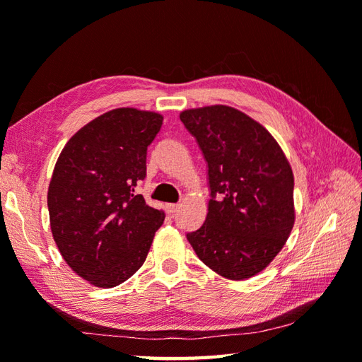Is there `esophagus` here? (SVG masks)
Returning <instances> with one entry per match:
<instances>
[{
  "label": "esophagus",
  "mask_w": 362,
  "mask_h": 362,
  "mask_svg": "<svg viewBox=\"0 0 362 362\" xmlns=\"http://www.w3.org/2000/svg\"><path fill=\"white\" fill-rule=\"evenodd\" d=\"M166 210H168V213L173 216V214H175L177 211L180 210V204H168V205H166Z\"/></svg>",
  "instance_id": "obj_1"
}]
</instances>
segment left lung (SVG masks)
I'll return each mask as SVG.
<instances>
[{"label":"left lung","mask_w":362,"mask_h":362,"mask_svg":"<svg viewBox=\"0 0 362 362\" xmlns=\"http://www.w3.org/2000/svg\"><path fill=\"white\" fill-rule=\"evenodd\" d=\"M209 166L204 226L187 233L199 259L230 280H245L279 255L294 227V175L275 138L228 105L180 113Z\"/></svg>","instance_id":"1"}]
</instances>
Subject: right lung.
Here are the masks:
<instances>
[{
    "label": "right lung",
    "instance_id": "obj_1",
    "mask_svg": "<svg viewBox=\"0 0 362 362\" xmlns=\"http://www.w3.org/2000/svg\"><path fill=\"white\" fill-rule=\"evenodd\" d=\"M163 117L115 109L78 130L60 152L48 188L52 238L66 264L98 288H113L144 263L165 213L136 194L148 146Z\"/></svg>",
    "mask_w": 362,
    "mask_h": 362
}]
</instances>
